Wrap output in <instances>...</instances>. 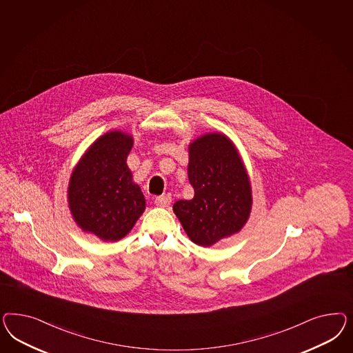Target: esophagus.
Segmentation results:
<instances>
[{"mask_svg":"<svg viewBox=\"0 0 353 353\" xmlns=\"http://www.w3.org/2000/svg\"><path fill=\"white\" fill-rule=\"evenodd\" d=\"M172 202V196L170 194H164V195H159L155 198V204L158 207H168Z\"/></svg>","mask_w":353,"mask_h":353,"instance_id":"esophagus-1","label":"esophagus"}]
</instances>
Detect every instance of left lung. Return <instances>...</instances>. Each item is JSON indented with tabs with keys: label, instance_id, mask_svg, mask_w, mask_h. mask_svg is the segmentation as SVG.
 Segmentation results:
<instances>
[{
	"label": "left lung",
	"instance_id": "1",
	"mask_svg": "<svg viewBox=\"0 0 353 353\" xmlns=\"http://www.w3.org/2000/svg\"><path fill=\"white\" fill-rule=\"evenodd\" d=\"M192 201H177L173 211L194 243L208 247L234 234L251 211V186L234 145L220 133L195 139L189 148Z\"/></svg>",
	"mask_w": 353,
	"mask_h": 353
}]
</instances>
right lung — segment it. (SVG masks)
Here are the masks:
<instances>
[{
	"instance_id": "1",
	"label": "right lung",
	"mask_w": 353,
	"mask_h": 353,
	"mask_svg": "<svg viewBox=\"0 0 353 353\" xmlns=\"http://www.w3.org/2000/svg\"><path fill=\"white\" fill-rule=\"evenodd\" d=\"M132 137L108 132L90 146L72 172L68 203L84 232L103 241L125 236L145 211V198L132 182L127 157Z\"/></svg>"
}]
</instances>
